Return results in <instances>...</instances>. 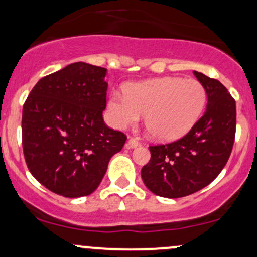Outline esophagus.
Returning a JSON list of instances; mask_svg holds the SVG:
<instances>
[{
  "label": "esophagus",
  "instance_id": "obj_1",
  "mask_svg": "<svg viewBox=\"0 0 257 257\" xmlns=\"http://www.w3.org/2000/svg\"><path fill=\"white\" fill-rule=\"evenodd\" d=\"M141 143L136 139H130L127 145L126 146H127V148H136V147H139Z\"/></svg>",
  "mask_w": 257,
  "mask_h": 257
}]
</instances>
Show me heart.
Segmentation results:
<instances>
[{
  "mask_svg": "<svg viewBox=\"0 0 257 257\" xmlns=\"http://www.w3.org/2000/svg\"><path fill=\"white\" fill-rule=\"evenodd\" d=\"M112 92L107 100L110 122L118 130L134 127L145 115V125L154 140L175 141L185 136L202 115L206 88L197 79L161 77Z\"/></svg>",
  "mask_w": 257,
  "mask_h": 257,
  "instance_id": "1",
  "label": "heart"
}]
</instances>
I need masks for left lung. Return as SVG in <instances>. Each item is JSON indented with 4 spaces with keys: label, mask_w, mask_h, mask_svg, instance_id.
<instances>
[{
    "label": "left lung",
    "mask_w": 257,
    "mask_h": 257,
    "mask_svg": "<svg viewBox=\"0 0 257 257\" xmlns=\"http://www.w3.org/2000/svg\"><path fill=\"white\" fill-rule=\"evenodd\" d=\"M207 92V109L183 139L151 146L141 170L147 189L168 198L191 195L211 184L227 164L234 145L236 106L219 81L194 71Z\"/></svg>",
    "instance_id": "1"
}]
</instances>
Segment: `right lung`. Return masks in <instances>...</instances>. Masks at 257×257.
<instances>
[{
	"instance_id": "right-lung-1",
	"label": "right lung",
	"mask_w": 257,
	"mask_h": 257,
	"mask_svg": "<svg viewBox=\"0 0 257 257\" xmlns=\"http://www.w3.org/2000/svg\"><path fill=\"white\" fill-rule=\"evenodd\" d=\"M106 68L74 62L43 77L23 105L22 143L32 175L63 197L95 191L126 135L107 127Z\"/></svg>"
}]
</instances>
